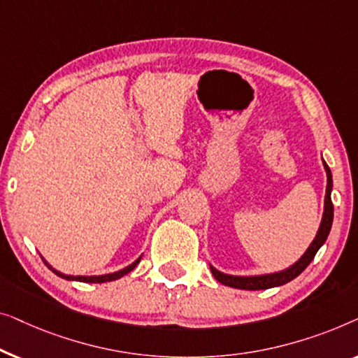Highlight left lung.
<instances>
[{
	"label": "left lung",
	"mask_w": 358,
	"mask_h": 358,
	"mask_svg": "<svg viewBox=\"0 0 358 358\" xmlns=\"http://www.w3.org/2000/svg\"><path fill=\"white\" fill-rule=\"evenodd\" d=\"M324 170H326V177H328V185H326V196H324V213H323V219H321L320 229L316 231V236L311 241L308 248L303 253V256L284 271H279V273H273V274H263V275H231V274H224L220 273L210 266V271H213L214 278L217 279L220 284L234 287V289H241V290H264V289H273V287H279L284 285L287 282L294 280L296 275H300L303 271L306 269L311 261H313L315 255L318 253V250L324 245L326 238H328L329 231H331V225H332V217H334V208H332V201H331V191H332V175L331 170L328 167V164L323 160Z\"/></svg>",
	"instance_id": "1"
}]
</instances>
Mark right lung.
<instances>
[{
    "label": "right lung",
    "instance_id": "add662e5",
    "mask_svg": "<svg viewBox=\"0 0 358 358\" xmlns=\"http://www.w3.org/2000/svg\"><path fill=\"white\" fill-rule=\"evenodd\" d=\"M139 261H141V256H139L138 259L134 261V263H131L129 266H127V268L120 269V271H117V273L103 274V275H68V274H63V273H59V271H57L55 268H52V266H50L45 259H43V263L48 266V269H52L53 273L57 274V275H59V278H62V279H66V280H79V282H89V284H102V282L117 280V279H120V278H123V275H127L128 273H131V271H133V269L136 268V266L139 264Z\"/></svg>",
    "mask_w": 358,
    "mask_h": 358
}]
</instances>
